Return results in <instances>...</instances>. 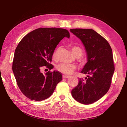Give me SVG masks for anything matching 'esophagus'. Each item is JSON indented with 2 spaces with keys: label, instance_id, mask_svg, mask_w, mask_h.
Masks as SVG:
<instances>
[{
  "label": "esophagus",
  "instance_id": "esophagus-1",
  "mask_svg": "<svg viewBox=\"0 0 127 127\" xmlns=\"http://www.w3.org/2000/svg\"><path fill=\"white\" fill-rule=\"evenodd\" d=\"M69 77V76H67V75H63V78H68Z\"/></svg>",
  "mask_w": 127,
  "mask_h": 127
}]
</instances>
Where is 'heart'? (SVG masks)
<instances>
[{"instance_id":"b5f03b06","label":"heart","mask_w":127,"mask_h":127,"mask_svg":"<svg viewBox=\"0 0 127 127\" xmlns=\"http://www.w3.org/2000/svg\"><path fill=\"white\" fill-rule=\"evenodd\" d=\"M73 54L76 58H79L83 54V49L78 45H72L71 47ZM59 51V48L57 49L55 51L53 57L56 58L57 55ZM57 69L59 71L65 75H70L76 69V67L74 64H61L57 66Z\"/></svg>"}]
</instances>
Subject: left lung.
<instances>
[{
	"instance_id": "obj_1",
	"label": "left lung",
	"mask_w": 127,
	"mask_h": 127,
	"mask_svg": "<svg viewBox=\"0 0 127 127\" xmlns=\"http://www.w3.org/2000/svg\"><path fill=\"white\" fill-rule=\"evenodd\" d=\"M70 31L82 41L87 52V63L80 72L90 75L85 80L79 78L71 95L78 102L90 104L102 97L110 87L115 69L112 50L108 42L93 30Z\"/></svg>"
}]
</instances>
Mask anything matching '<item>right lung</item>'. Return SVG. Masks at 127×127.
<instances>
[{"mask_svg": "<svg viewBox=\"0 0 127 127\" xmlns=\"http://www.w3.org/2000/svg\"><path fill=\"white\" fill-rule=\"evenodd\" d=\"M69 38L68 30L55 28H39L26 35L15 51L12 69L22 93L31 100L43 101L52 94L62 80L59 71H49L45 74L41 68L50 70L55 50L64 37Z\"/></svg>", "mask_w": 127, "mask_h": 127, "instance_id": "right-lung-1", "label": "right lung"}]
</instances>
